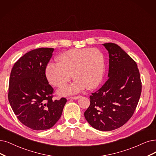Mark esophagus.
I'll return each mask as SVG.
<instances>
[{"instance_id": "esophagus-1", "label": "esophagus", "mask_w": 156, "mask_h": 156, "mask_svg": "<svg viewBox=\"0 0 156 156\" xmlns=\"http://www.w3.org/2000/svg\"><path fill=\"white\" fill-rule=\"evenodd\" d=\"M80 97H81V96L79 95V96H76V97H71L70 98H71V99H73V100H77V99H78V98H80Z\"/></svg>"}]
</instances>
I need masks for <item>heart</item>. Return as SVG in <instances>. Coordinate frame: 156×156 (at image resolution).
<instances>
[{
    "label": "heart",
    "mask_w": 156,
    "mask_h": 156,
    "mask_svg": "<svg viewBox=\"0 0 156 156\" xmlns=\"http://www.w3.org/2000/svg\"><path fill=\"white\" fill-rule=\"evenodd\" d=\"M58 63H49L45 68L48 81L62 88L72 77L74 82L59 91L62 95L74 94L86 87L95 88L101 84L105 72V56L98 48H73L61 53Z\"/></svg>",
    "instance_id": "heart-1"
}]
</instances>
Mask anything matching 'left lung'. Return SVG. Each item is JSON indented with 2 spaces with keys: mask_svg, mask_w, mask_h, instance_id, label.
Wrapping results in <instances>:
<instances>
[{
  "mask_svg": "<svg viewBox=\"0 0 156 156\" xmlns=\"http://www.w3.org/2000/svg\"><path fill=\"white\" fill-rule=\"evenodd\" d=\"M103 45L109 52L108 79L90 95L84 117L95 129L109 131L123 126L132 117L141 93L136 62L113 43Z\"/></svg>",
  "mask_w": 156,
  "mask_h": 156,
  "instance_id": "left-lung-1",
  "label": "left lung"
}]
</instances>
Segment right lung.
<instances>
[{"instance_id":"1","label":"right lung","mask_w":156,"mask_h":156,"mask_svg":"<svg viewBox=\"0 0 156 156\" xmlns=\"http://www.w3.org/2000/svg\"><path fill=\"white\" fill-rule=\"evenodd\" d=\"M52 48H39L25 54L12 68L8 100L17 118L36 130L48 129L60 118L65 98L53 101L54 89L48 84L45 68Z\"/></svg>"}]
</instances>
